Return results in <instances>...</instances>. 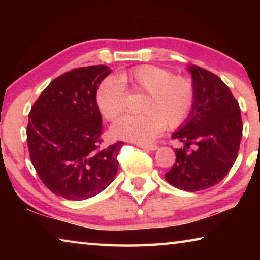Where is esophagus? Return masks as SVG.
Listing matches in <instances>:
<instances>
[{
    "instance_id": "34e87169",
    "label": "esophagus",
    "mask_w": 260,
    "mask_h": 260,
    "mask_svg": "<svg viewBox=\"0 0 260 260\" xmlns=\"http://www.w3.org/2000/svg\"><path fill=\"white\" fill-rule=\"evenodd\" d=\"M139 147L142 149H146V150H151V151L157 150L158 149L157 144H139Z\"/></svg>"
}]
</instances>
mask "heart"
Returning <instances> with one entry per match:
<instances>
[{
	"label": "heart",
	"instance_id": "b5f03b06",
	"mask_svg": "<svg viewBox=\"0 0 260 260\" xmlns=\"http://www.w3.org/2000/svg\"><path fill=\"white\" fill-rule=\"evenodd\" d=\"M126 93L147 94L139 116H125L114 122L117 139L144 144L155 140L166 126L177 128L188 119L195 102L190 79L174 76L169 69L140 65L120 73L117 80L105 79L96 91V104L102 116L113 120L125 111Z\"/></svg>",
	"mask_w": 260,
	"mask_h": 260
}]
</instances>
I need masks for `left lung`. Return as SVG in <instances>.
Returning a JSON list of instances; mask_svg holds the SVG:
<instances>
[{"instance_id":"1","label":"left lung","mask_w":260,"mask_h":260,"mask_svg":"<svg viewBox=\"0 0 260 260\" xmlns=\"http://www.w3.org/2000/svg\"><path fill=\"white\" fill-rule=\"evenodd\" d=\"M189 71L195 102L186 124L172 135L186 147L175 149L177 159L165 179L181 190L200 191L215 186L231 171L243 124L240 105L221 79L197 65Z\"/></svg>"}]
</instances>
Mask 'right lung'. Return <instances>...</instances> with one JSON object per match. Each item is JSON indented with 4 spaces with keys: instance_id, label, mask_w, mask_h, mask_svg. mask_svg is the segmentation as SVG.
<instances>
[{
    "instance_id": "1",
    "label": "right lung",
    "mask_w": 260,
    "mask_h": 260,
    "mask_svg": "<svg viewBox=\"0 0 260 260\" xmlns=\"http://www.w3.org/2000/svg\"><path fill=\"white\" fill-rule=\"evenodd\" d=\"M107 65L73 69L54 79L35 101L26 128L30 161L43 184L71 201L95 196L113 181L122 141L102 148L96 104Z\"/></svg>"
}]
</instances>
